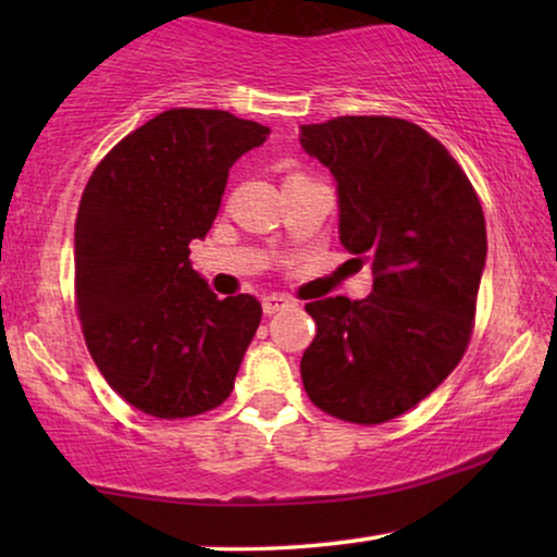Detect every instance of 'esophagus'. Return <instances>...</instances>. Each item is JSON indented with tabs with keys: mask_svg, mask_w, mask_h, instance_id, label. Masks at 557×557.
Masks as SVG:
<instances>
[{
	"mask_svg": "<svg viewBox=\"0 0 557 557\" xmlns=\"http://www.w3.org/2000/svg\"><path fill=\"white\" fill-rule=\"evenodd\" d=\"M292 299H288V296H284V294H271V296H265L263 299V314H278V311H284V309H288L292 307Z\"/></svg>",
	"mask_w": 557,
	"mask_h": 557,
	"instance_id": "34e87169",
	"label": "esophagus"
}]
</instances>
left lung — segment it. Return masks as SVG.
Returning a JSON list of instances; mask_svg holds the SVG:
<instances>
[{
  "label": "left lung",
  "mask_w": 557,
  "mask_h": 557,
  "mask_svg": "<svg viewBox=\"0 0 557 557\" xmlns=\"http://www.w3.org/2000/svg\"><path fill=\"white\" fill-rule=\"evenodd\" d=\"M337 180L339 240L372 269V294L307 304L309 400L375 425L418 406L467 352L486 261L482 202L441 141L406 119L337 116L301 126Z\"/></svg>",
  "instance_id": "1"
}]
</instances>
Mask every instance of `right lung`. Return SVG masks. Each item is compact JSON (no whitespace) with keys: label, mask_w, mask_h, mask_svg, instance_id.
Listing matches in <instances>:
<instances>
[{"label":"right lung","mask_w":557,"mask_h":557,"mask_svg":"<svg viewBox=\"0 0 557 557\" xmlns=\"http://www.w3.org/2000/svg\"><path fill=\"white\" fill-rule=\"evenodd\" d=\"M269 126L172 109L124 136L90 174L75 218V309L96 368L141 413L189 418L233 391L261 301L218 299L189 263L227 170Z\"/></svg>","instance_id":"obj_1"}]
</instances>
